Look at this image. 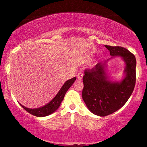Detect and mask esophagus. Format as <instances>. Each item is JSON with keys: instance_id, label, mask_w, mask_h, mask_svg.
<instances>
[{"instance_id": "esophagus-1", "label": "esophagus", "mask_w": 147, "mask_h": 147, "mask_svg": "<svg viewBox=\"0 0 147 147\" xmlns=\"http://www.w3.org/2000/svg\"><path fill=\"white\" fill-rule=\"evenodd\" d=\"M83 74L81 73V72H79V73H78L77 75V79H79V80L82 79H83Z\"/></svg>"}]
</instances>
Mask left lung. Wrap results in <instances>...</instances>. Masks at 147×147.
<instances>
[{
	"label": "left lung",
	"instance_id": "1",
	"mask_svg": "<svg viewBox=\"0 0 147 147\" xmlns=\"http://www.w3.org/2000/svg\"><path fill=\"white\" fill-rule=\"evenodd\" d=\"M110 51L111 58L97 64L95 68L85 70L83 77L82 98L87 109L100 117L111 115L126 103L134 89L136 83V57L121 47L105 45ZM119 57L125 64L124 78L113 81L107 72V62Z\"/></svg>",
	"mask_w": 147,
	"mask_h": 147
}]
</instances>
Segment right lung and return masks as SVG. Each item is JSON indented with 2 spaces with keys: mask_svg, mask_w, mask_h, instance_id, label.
Instances as JSON below:
<instances>
[{
  "mask_svg": "<svg viewBox=\"0 0 147 147\" xmlns=\"http://www.w3.org/2000/svg\"><path fill=\"white\" fill-rule=\"evenodd\" d=\"M76 79H77L76 77H73L72 79L66 81L64 83V85H62V87H61L60 90H59V92H57L56 96L49 103L44 105L43 107L36 108V109H30V108L24 107V106L21 105V104H20V105L27 112L30 113L31 115H34V116L39 117L48 116V115L52 114V113H53L55 111H56L58 109V108L60 107L61 105V102L64 100V96L66 94V92L72 86V85L73 84Z\"/></svg>",
  "mask_w": 147,
  "mask_h": 147,
  "instance_id": "obj_1",
  "label": "right lung"
}]
</instances>
